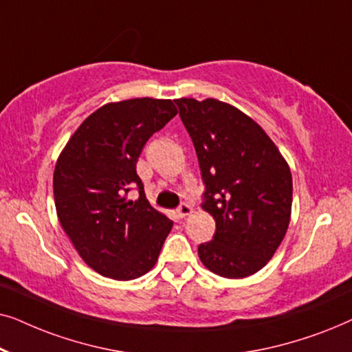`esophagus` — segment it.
Wrapping results in <instances>:
<instances>
[{"label":"esophagus","mask_w":352,"mask_h":352,"mask_svg":"<svg viewBox=\"0 0 352 352\" xmlns=\"http://www.w3.org/2000/svg\"><path fill=\"white\" fill-rule=\"evenodd\" d=\"M176 213H177V216H179V218H184V216L192 213V206H190L189 204H186V201H184V204H181L179 206H177Z\"/></svg>","instance_id":"obj_1"}]
</instances>
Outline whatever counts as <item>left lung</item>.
<instances>
[{"label": "left lung", "mask_w": 352, "mask_h": 352, "mask_svg": "<svg viewBox=\"0 0 352 352\" xmlns=\"http://www.w3.org/2000/svg\"><path fill=\"white\" fill-rule=\"evenodd\" d=\"M204 181L201 208L213 216L211 242L199 245L205 267L221 277L258 272L290 223L293 182L280 152L258 123L216 99H176Z\"/></svg>", "instance_id": "obj_1"}]
</instances>
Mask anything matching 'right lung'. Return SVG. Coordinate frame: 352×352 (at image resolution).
I'll list each match as a JSON object with an SVG mask.
<instances>
[{
    "mask_svg": "<svg viewBox=\"0 0 352 352\" xmlns=\"http://www.w3.org/2000/svg\"><path fill=\"white\" fill-rule=\"evenodd\" d=\"M177 113L168 99H129L91 113L62 151L54 201L65 234L100 276L131 280L155 266L171 219L148 204L136 163L142 147ZM136 188L140 199H126Z\"/></svg>",
    "mask_w": 352,
    "mask_h": 352,
    "instance_id": "1",
    "label": "right lung"
}]
</instances>
